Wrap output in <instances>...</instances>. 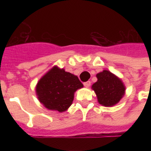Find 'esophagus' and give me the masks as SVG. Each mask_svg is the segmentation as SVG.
Listing matches in <instances>:
<instances>
[{
	"label": "esophagus",
	"mask_w": 151,
	"mask_h": 151,
	"mask_svg": "<svg viewBox=\"0 0 151 151\" xmlns=\"http://www.w3.org/2000/svg\"><path fill=\"white\" fill-rule=\"evenodd\" d=\"M84 86H85V87H90V86H91V82H90V81H87V82H84Z\"/></svg>",
	"instance_id": "esophagus-1"
}]
</instances>
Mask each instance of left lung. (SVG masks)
Segmentation results:
<instances>
[{"mask_svg":"<svg viewBox=\"0 0 151 151\" xmlns=\"http://www.w3.org/2000/svg\"><path fill=\"white\" fill-rule=\"evenodd\" d=\"M97 82L92 85L99 104L112 107L117 104L125 94V86L122 80L109 70H103L96 74Z\"/></svg>","mask_w":151,"mask_h":151,"instance_id":"obj_1","label":"left lung"}]
</instances>
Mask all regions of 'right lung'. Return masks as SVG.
<instances>
[{"instance_id": "add662e5", "label": "right lung", "mask_w": 151, "mask_h": 151, "mask_svg": "<svg viewBox=\"0 0 151 151\" xmlns=\"http://www.w3.org/2000/svg\"><path fill=\"white\" fill-rule=\"evenodd\" d=\"M82 87L77 76L55 65L39 80L35 93L47 109L63 112L73 104L77 90Z\"/></svg>"}]
</instances>
